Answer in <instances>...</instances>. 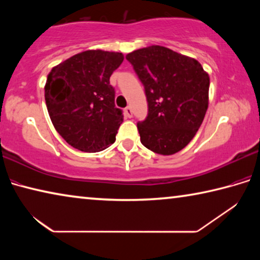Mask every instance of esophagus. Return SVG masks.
Segmentation results:
<instances>
[{
  "mask_svg": "<svg viewBox=\"0 0 260 260\" xmlns=\"http://www.w3.org/2000/svg\"><path fill=\"white\" fill-rule=\"evenodd\" d=\"M124 111H125L126 116L128 117V118H132V116H133V111H132V108L131 107H126Z\"/></svg>",
  "mask_w": 260,
  "mask_h": 260,
  "instance_id": "esophagus-1",
  "label": "esophagus"
}]
</instances>
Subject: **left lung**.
Segmentation results:
<instances>
[{"instance_id":"left-lung-1","label":"left lung","mask_w":260,"mask_h":260,"mask_svg":"<svg viewBox=\"0 0 260 260\" xmlns=\"http://www.w3.org/2000/svg\"><path fill=\"white\" fill-rule=\"evenodd\" d=\"M126 58L148 101V116L138 124L141 143L164 156L182 150L208 110L209 74L200 61L161 46L138 49Z\"/></svg>"}]
</instances>
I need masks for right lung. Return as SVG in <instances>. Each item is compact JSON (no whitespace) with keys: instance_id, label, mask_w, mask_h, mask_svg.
I'll use <instances>...</instances> for the list:
<instances>
[{"instance_id":"obj_1","label":"right lung","mask_w":260,"mask_h":260,"mask_svg":"<svg viewBox=\"0 0 260 260\" xmlns=\"http://www.w3.org/2000/svg\"><path fill=\"white\" fill-rule=\"evenodd\" d=\"M122 60L121 52L86 50L48 74L45 99L51 122L78 150L102 151L116 141L124 116L114 105L110 77Z\"/></svg>"}]
</instances>
